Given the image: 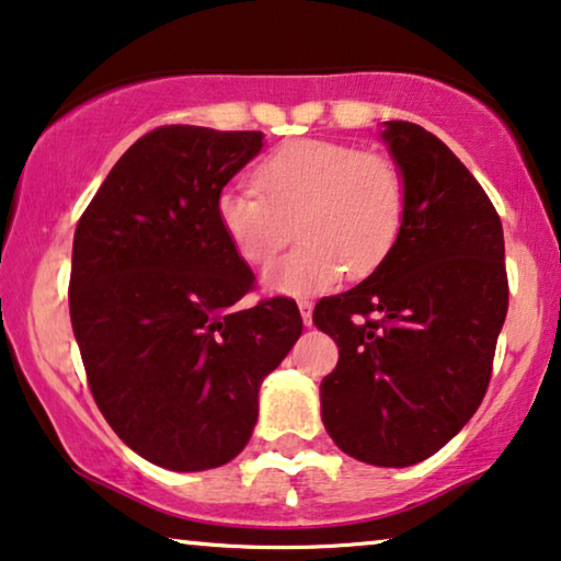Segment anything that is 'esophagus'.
<instances>
[{
    "label": "esophagus",
    "instance_id": "obj_1",
    "mask_svg": "<svg viewBox=\"0 0 561 561\" xmlns=\"http://www.w3.org/2000/svg\"><path fill=\"white\" fill-rule=\"evenodd\" d=\"M297 308H300L302 323H305V325H310V323H312V302H308V300H300V302H297Z\"/></svg>",
    "mask_w": 561,
    "mask_h": 561
}]
</instances>
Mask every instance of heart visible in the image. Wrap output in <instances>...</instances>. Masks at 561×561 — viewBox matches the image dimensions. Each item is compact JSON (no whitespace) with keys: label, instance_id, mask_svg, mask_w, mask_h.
Wrapping results in <instances>:
<instances>
[{"label":"heart","instance_id":"obj_1","mask_svg":"<svg viewBox=\"0 0 561 561\" xmlns=\"http://www.w3.org/2000/svg\"><path fill=\"white\" fill-rule=\"evenodd\" d=\"M253 186H226L215 218L249 266L266 264L295 228L300 241L261 276L274 295H310L343 272H375L405 222L408 186L398 163L346 144L289 140L259 161Z\"/></svg>","mask_w":561,"mask_h":561}]
</instances>
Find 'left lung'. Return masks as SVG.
<instances>
[{
    "label": "left lung",
    "mask_w": 561,
    "mask_h": 561,
    "mask_svg": "<svg viewBox=\"0 0 561 561\" xmlns=\"http://www.w3.org/2000/svg\"><path fill=\"white\" fill-rule=\"evenodd\" d=\"M408 186L402 233L312 323L339 346L320 382L328 436L375 467L428 459L465 428L488 390L507 312L503 226L480 182L433 133L382 123Z\"/></svg>",
    "instance_id": "left-lung-1"
}]
</instances>
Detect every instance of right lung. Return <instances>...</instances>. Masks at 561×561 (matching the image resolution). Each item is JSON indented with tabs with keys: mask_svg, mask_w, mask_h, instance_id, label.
Wrapping results in <instances>:
<instances>
[{
	"mask_svg": "<svg viewBox=\"0 0 561 561\" xmlns=\"http://www.w3.org/2000/svg\"><path fill=\"white\" fill-rule=\"evenodd\" d=\"M264 148V133L167 125L136 140L73 233L69 308L104 421L171 472L236 459L259 387L302 333L287 297L238 308L253 272L215 199Z\"/></svg>",
	"mask_w": 561,
	"mask_h": 561,
	"instance_id": "add662e5",
	"label": "right lung"
}]
</instances>
